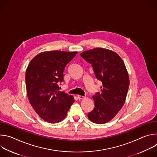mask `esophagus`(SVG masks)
Wrapping results in <instances>:
<instances>
[{
    "label": "esophagus",
    "instance_id": "obj_1",
    "mask_svg": "<svg viewBox=\"0 0 157 157\" xmlns=\"http://www.w3.org/2000/svg\"><path fill=\"white\" fill-rule=\"evenodd\" d=\"M77 98H78L79 99H84V96H81V95H78V96H77Z\"/></svg>",
    "mask_w": 157,
    "mask_h": 157
}]
</instances>
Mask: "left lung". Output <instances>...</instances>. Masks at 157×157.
I'll return each instance as SVG.
<instances>
[{"instance_id": "left-lung-1", "label": "left lung", "mask_w": 157, "mask_h": 157, "mask_svg": "<svg viewBox=\"0 0 157 157\" xmlns=\"http://www.w3.org/2000/svg\"><path fill=\"white\" fill-rule=\"evenodd\" d=\"M92 64L96 78L102 82L101 90L93 97L95 107L87 114L93 122L102 124L110 121L124 105L129 86L125 66L121 57L107 49L96 48L80 54Z\"/></svg>"}]
</instances>
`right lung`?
Here are the masks:
<instances>
[{"label": "right lung", "mask_w": 157, "mask_h": 157, "mask_svg": "<svg viewBox=\"0 0 157 157\" xmlns=\"http://www.w3.org/2000/svg\"><path fill=\"white\" fill-rule=\"evenodd\" d=\"M77 52L52 51L43 52L30 62L25 73L29 102L44 121L55 124L63 121L75 99L64 91H59L63 81L66 64Z\"/></svg>", "instance_id": "1"}]
</instances>
